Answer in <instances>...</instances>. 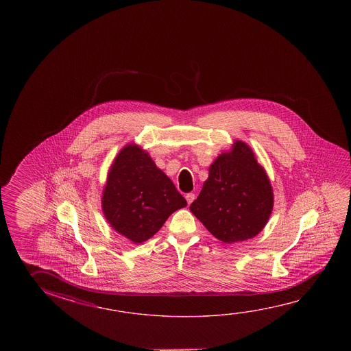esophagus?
Listing matches in <instances>:
<instances>
[{
	"label": "esophagus",
	"instance_id": "1",
	"mask_svg": "<svg viewBox=\"0 0 351 351\" xmlns=\"http://www.w3.org/2000/svg\"><path fill=\"white\" fill-rule=\"evenodd\" d=\"M195 193H187V195H186V201H187L189 204H191L192 202L195 201Z\"/></svg>",
	"mask_w": 351,
	"mask_h": 351
}]
</instances>
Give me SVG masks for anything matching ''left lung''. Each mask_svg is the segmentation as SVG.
<instances>
[{
    "mask_svg": "<svg viewBox=\"0 0 351 351\" xmlns=\"http://www.w3.org/2000/svg\"><path fill=\"white\" fill-rule=\"evenodd\" d=\"M190 209L225 243L252 239L265 228L273 209V191L247 144L237 141L232 150L217 158Z\"/></svg>",
    "mask_w": 351,
    "mask_h": 351,
    "instance_id": "8db88e82",
    "label": "left lung"
}]
</instances>
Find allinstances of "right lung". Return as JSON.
<instances>
[{
	"label": "right lung",
	"mask_w": 351,
	"mask_h": 351,
	"mask_svg": "<svg viewBox=\"0 0 351 351\" xmlns=\"http://www.w3.org/2000/svg\"><path fill=\"white\" fill-rule=\"evenodd\" d=\"M101 204L109 224L128 240L141 243L160 230L187 202L150 156L130 144L110 169Z\"/></svg>",
	"instance_id": "right-lung-1"
}]
</instances>
